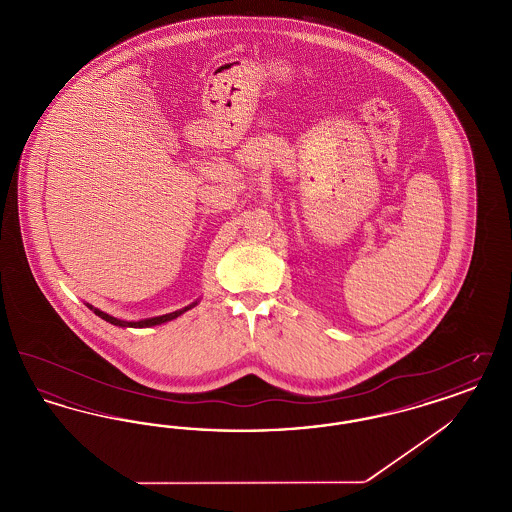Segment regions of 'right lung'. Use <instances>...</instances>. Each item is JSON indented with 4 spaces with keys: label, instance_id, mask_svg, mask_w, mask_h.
Wrapping results in <instances>:
<instances>
[{
    "label": "right lung",
    "instance_id": "add662e5",
    "mask_svg": "<svg viewBox=\"0 0 512 512\" xmlns=\"http://www.w3.org/2000/svg\"><path fill=\"white\" fill-rule=\"evenodd\" d=\"M197 303H199V299H195L194 303H190V305H186V307H182V309H178V311H174V313H167V315H161V317L144 318V320H122V318L111 317V315L99 311V309H96V307L90 305V303H86V305H88L90 311H94L99 318L107 320V322L113 324V326H119V328H151V326H159V324H165V322H169V320H174V318L184 315L186 311L194 309Z\"/></svg>",
    "mask_w": 512,
    "mask_h": 512
}]
</instances>
